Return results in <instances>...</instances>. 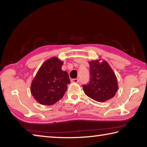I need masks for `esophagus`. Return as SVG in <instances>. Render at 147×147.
Returning <instances> with one entry per match:
<instances>
[{
  "instance_id": "1",
  "label": "esophagus",
  "mask_w": 147,
  "mask_h": 147,
  "mask_svg": "<svg viewBox=\"0 0 147 147\" xmlns=\"http://www.w3.org/2000/svg\"><path fill=\"white\" fill-rule=\"evenodd\" d=\"M78 82H79V80L77 78H74V79L71 80V82H73V83H78Z\"/></svg>"
}]
</instances>
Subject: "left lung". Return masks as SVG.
Returning <instances> with one entry per match:
<instances>
[{
	"label": "left lung",
	"mask_w": 147,
	"mask_h": 147,
	"mask_svg": "<svg viewBox=\"0 0 147 147\" xmlns=\"http://www.w3.org/2000/svg\"><path fill=\"white\" fill-rule=\"evenodd\" d=\"M90 80L83 86L84 93L94 100L103 102L112 98L118 90L117 79L108 62L100 59L89 61Z\"/></svg>",
	"instance_id": "obj_1"
}]
</instances>
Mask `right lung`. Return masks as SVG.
<instances>
[{
  "label": "right lung",
  "mask_w": 147,
  "mask_h": 147,
  "mask_svg": "<svg viewBox=\"0 0 147 147\" xmlns=\"http://www.w3.org/2000/svg\"><path fill=\"white\" fill-rule=\"evenodd\" d=\"M62 65L56 57L49 58L41 65L32 82V95L42 105H53L60 100L71 83L68 73L61 70Z\"/></svg>",
  "instance_id": "obj_1"
}]
</instances>
